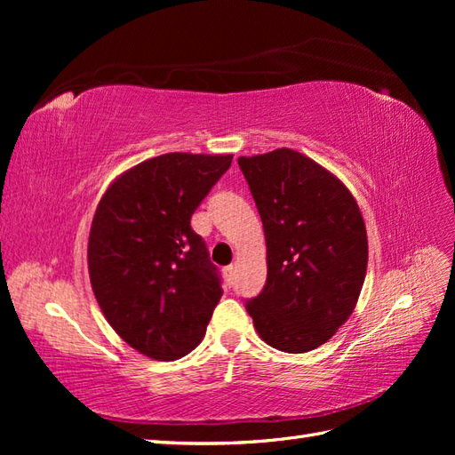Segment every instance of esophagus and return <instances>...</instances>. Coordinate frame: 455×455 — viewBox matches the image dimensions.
<instances>
[{
  "mask_svg": "<svg viewBox=\"0 0 455 455\" xmlns=\"http://www.w3.org/2000/svg\"><path fill=\"white\" fill-rule=\"evenodd\" d=\"M224 277H226V283H228V284H231L233 277H235V267H233V266L224 267Z\"/></svg>",
  "mask_w": 455,
  "mask_h": 455,
  "instance_id": "34e87169",
  "label": "esophagus"
}]
</instances>
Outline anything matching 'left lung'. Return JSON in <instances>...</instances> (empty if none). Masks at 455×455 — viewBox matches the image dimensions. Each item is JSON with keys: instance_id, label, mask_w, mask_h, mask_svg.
Wrapping results in <instances>:
<instances>
[{"instance_id": "8db88e82", "label": "left lung", "mask_w": 455, "mask_h": 455, "mask_svg": "<svg viewBox=\"0 0 455 455\" xmlns=\"http://www.w3.org/2000/svg\"><path fill=\"white\" fill-rule=\"evenodd\" d=\"M237 161L267 246V281L246 311L267 346L313 351L361 296L368 266L361 209L338 176L299 151L279 148Z\"/></svg>"}]
</instances>
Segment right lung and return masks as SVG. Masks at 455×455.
<instances>
[{"mask_svg": "<svg viewBox=\"0 0 455 455\" xmlns=\"http://www.w3.org/2000/svg\"><path fill=\"white\" fill-rule=\"evenodd\" d=\"M233 156L164 154L119 174L96 206L89 277L121 339L156 361L194 351L224 291L191 214Z\"/></svg>", "mask_w": 455, "mask_h": 455, "instance_id": "1", "label": "right lung"}]
</instances>
